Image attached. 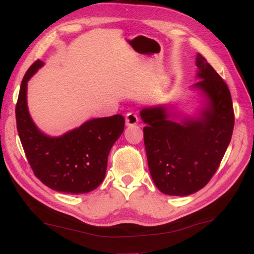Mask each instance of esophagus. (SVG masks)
<instances>
[{
	"label": "esophagus",
	"instance_id": "obj_1",
	"mask_svg": "<svg viewBox=\"0 0 254 254\" xmlns=\"http://www.w3.org/2000/svg\"><path fill=\"white\" fill-rule=\"evenodd\" d=\"M137 122H139V118H137L136 114L131 113V112L126 114V124L128 126H133L136 124Z\"/></svg>",
	"mask_w": 254,
	"mask_h": 254
}]
</instances>
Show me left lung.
<instances>
[{
  "instance_id": "obj_1",
  "label": "left lung",
  "mask_w": 254,
  "mask_h": 254,
  "mask_svg": "<svg viewBox=\"0 0 254 254\" xmlns=\"http://www.w3.org/2000/svg\"><path fill=\"white\" fill-rule=\"evenodd\" d=\"M200 79L191 88L203 98L196 117H179L172 106L146 107L144 144L153 183L171 196H189L204 188L221 162L234 127L232 98L226 82L200 54ZM176 119H180L178 122Z\"/></svg>"
}]
</instances>
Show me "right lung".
<instances>
[{"mask_svg":"<svg viewBox=\"0 0 254 254\" xmlns=\"http://www.w3.org/2000/svg\"><path fill=\"white\" fill-rule=\"evenodd\" d=\"M44 65L37 60L22 80L16 106L17 129L35 176L50 189L66 194L95 190L106 176L108 156L124 131L121 114L92 119L60 136H51L36 126L27 108V82Z\"/></svg>","mask_w":254,"mask_h":254,"instance_id":"right-lung-1","label":"right lung"}]
</instances>
